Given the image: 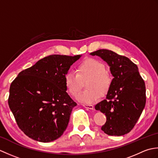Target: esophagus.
<instances>
[{"mask_svg":"<svg viewBox=\"0 0 158 158\" xmlns=\"http://www.w3.org/2000/svg\"><path fill=\"white\" fill-rule=\"evenodd\" d=\"M83 106L88 109H94V106L92 105H85V104H84V105H83Z\"/></svg>","mask_w":158,"mask_h":158,"instance_id":"34e87169","label":"esophagus"}]
</instances>
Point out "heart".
<instances>
[{
  "label": "heart",
  "instance_id": "1",
  "mask_svg": "<svg viewBox=\"0 0 158 158\" xmlns=\"http://www.w3.org/2000/svg\"><path fill=\"white\" fill-rule=\"evenodd\" d=\"M89 78L85 83L84 91L77 95V99L85 103H92L98 100L100 96H106L112 85V79L106 72L105 64L94 58L85 60L77 67L76 73H67L64 83L69 92L73 96L81 90L82 81Z\"/></svg>",
  "mask_w": 158,
  "mask_h": 158
}]
</instances>
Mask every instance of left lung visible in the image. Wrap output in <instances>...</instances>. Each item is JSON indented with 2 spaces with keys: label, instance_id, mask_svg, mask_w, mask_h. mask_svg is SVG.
<instances>
[{
  "label": "left lung",
  "instance_id": "obj_1",
  "mask_svg": "<svg viewBox=\"0 0 158 158\" xmlns=\"http://www.w3.org/2000/svg\"><path fill=\"white\" fill-rule=\"evenodd\" d=\"M90 55L106 62L113 77L106 100L95 106L106 117L101 130L110 136L126 135L135 126L146 103L145 84L138 66L127 57L109 49L97 50Z\"/></svg>",
  "mask_w": 158,
  "mask_h": 158
}]
</instances>
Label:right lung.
Returning <instances> with one entry per match:
<instances>
[{"mask_svg":"<svg viewBox=\"0 0 158 158\" xmlns=\"http://www.w3.org/2000/svg\"><path fill=\"white\" fill-rule=\"evenodd\" d=\"M81 55H51L20 72L9 89L8 103L23 133L39 142L61 136L77 103L67 94L64 76Z\"/></svg>","mask_w":158,"mask_h":158,"instance_id":"obj_1","label":"right lung"}]
</instances>
